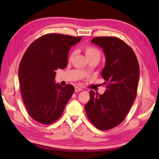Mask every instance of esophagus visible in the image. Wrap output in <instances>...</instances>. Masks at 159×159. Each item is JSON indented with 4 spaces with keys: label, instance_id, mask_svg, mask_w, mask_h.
Listing matches in <instances>:
<instances>
[{
    "label": "esophagus",
    "instance_id": "1",
    "mask_svg": "<svg viewBox=\"0 0 159 159\" xmlns=\"http://www.w3.org/2000/svg\"><path fill=\"white\" fill-rule=\"evenodd\" d=\"M81 90H82V89H81V88H79V87L75 88V92H78V91H80Z\"/></svg>",
    "mask_w": 159,
    "mask_h": 159
}]
</instances>
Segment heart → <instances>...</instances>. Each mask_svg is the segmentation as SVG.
I'll return each mask as SVG.
<instances>
[{
	"mask_svg": "<svg viewBox=\"0 0 159 159\" xmlns=\"http://www.w3.org/2000/svg\"><path fill=\"white\" fill-rule=\"evenodd\" d=\"M84 52H85L86 56H87L88 59H90V58H91V57H100V56H101L100 51L98 48H95L93 46H86L84 48ZM74 54H75V52H71L70 56V60L73 58L74 56Z\"/></svg>",
	"mask_w": 159,
	"mask_h": 159,
	"instance_id": "obj_1",
	"label": "heart"
}]
</instances>
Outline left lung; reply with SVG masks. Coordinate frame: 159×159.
Here are the masks:
<instances>
[{"label": "left lung", "instance_id": "left-lung-1", "mask_svg": "<svg viewBox=\"0 0 159 159\" xmlns=\"http://www.w3.org/2000/svg\"><path fill=\"white\" fill-rule=\"evenodd\" d=\"M91 42L102 48L105 56L102 76L107 89L102 95L91 90L85 109L91 123L106 131L126 117L136 98L140 70L134 52L119 38L95 37Z\"/></svg>", "mask_w": 159, "mask_h": 159}]
</instances>
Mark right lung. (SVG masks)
I'll use <instances>...</instances> for the list:
<instances>
[{
	"mask_svg": "<svg viewBox=\"0 0 159 159\" xmlns=\"http://www.w3.org/2000/svg\"><path fill=\"white\" fill-rule=\"evenodd\" d=\"M61 34H48L28 48L18 68L21 94L30 116L50 125L58 119L74 92V86L62 87L55 82L56 70L68 64L70 47L81 40Z\"/></svg>",
	"mask_w": 159,
	"mask_h": 159,
	"instance_id": "obj_1",
	"label": "right lung"
}]
</instances>
